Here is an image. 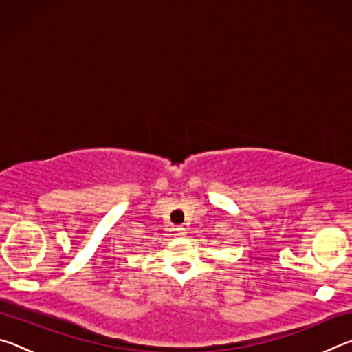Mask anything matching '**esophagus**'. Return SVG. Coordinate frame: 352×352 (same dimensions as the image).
Returning a JSON list of instances; mask_svg holds the SVG:
<instances>
[{
    "mask_svg": "<svg viewBox=\"0 0 352 352\" xmlns=\"http://www.w3.org/2000/svg\"><path fill=\"white\" fill-rule=\"evenodd\" d=\"M175 234H178V236H183V234H184V228H183V226H177V228H175Z\"/></svg>",
    "mask_w": 352,
    "mask_h": 352,
    "instance_id": "obj_1",
    "label": "esophagus"
}]
</instances>
